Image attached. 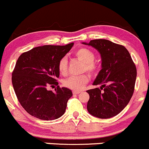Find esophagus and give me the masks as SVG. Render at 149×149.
I'll list each match as a JSON object with an SVG mask.
<instances>
[{
	"instance_id": "34e87169",
	"label": "esophagus",
	"mask_w": 149,
	"mask_h": 149,
	"mask_svg": "<svg viewBox=\"0 0 149 149\" xmlns=\"http://www.w3.org/2000/svg\"><path fill=\"white\" fill-rule=\"evenodd\" d=\"M73 94H79V93H80V91H76V90H74V91H73Z\"/></svg>"
}]
</instances>
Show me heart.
<instances>
[{"label":"heart","mask_w":149,"mask_h":149,"mask_svg":"<svg viewBox=\"0 0 149 149\" xmlns=\"http://www.w3.org/2000/svg\"><path fill=\"white\" fill-rule=\"evenodd\" d=\"M74 55L79 60L84 62L83 70H87L90 73H94L98 70V64L94 61L95 55L91 49L86 47H81L75 51ZM57 68L60 73L65 75L68 73V61L65 57H62L58 62ZM89 80V76L87 74H83L78 76H72L65 79L64 84L65 87L74 90H81Z\"/></svg>","instance_id":"1"}]
</instances>
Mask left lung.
<instances>
[{"label":"left lung","mask_w":149,"mask_h":149,"mask_svg":"<svg viewBox=\"0 0 149 149\" xmlns=\"http://www.w3.org/2000/svg\"><path fill=\"white\" fill-rule=\"evenodd\" d=\"M98 50L102 70L93 84L100 88L89 89L87 110L100 119H109L119 113L129 104L134 91L136 68L124 46L108 40H92L89 43Z\"/></svg>","instance_id":"1"}]
</instances>
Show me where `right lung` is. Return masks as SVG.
<instances>
[{"label": "right lung", "instance_id": "right-lung-1", "mask_svg": "<svg viewBox=\"0 0 149 149\" xmlns=\"http://www.w3.org/2000/svg\"><path fill=\"white\" fill-rule=\"evenodd\" d=\"M73 45L34 47L17 59L12 73L13 86L21 106L34 117L51 121L65 112L72 91L58 86L52 92L47 90V87L58 84V62Z\"/></svg>", "mask_w": 149, "mask_h": 149}]
</instances>
